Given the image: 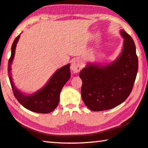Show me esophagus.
I'll return each mask as SVG.
<instances>
[{"instance_id": "esophagus-1", "label": "esophagus", "mask_w": 148, "mask_h": 148, "mask_svg": "<svg viewBox=\"0 0 148 148\" xmlns=\"http://www.w3.org/2000/svg\"><path fill=\"white\" fill-rule=\"evenodd\" d=\"M82 68V65L80 60L79 59H73L71 61V66H70V69L73 71L74 73H78L80 71Z\"/></svg>"}]
</instances>
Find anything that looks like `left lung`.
<instances>
[{
	"label": "left lung",
	"instance_id": "1",
	"mask_svg": "<svg viewBox=\"0 0 148 148\" xmlns=\"http://www.w3.org/2000/svg\"><path fill=\"white\" fill-rule=\"evenodd\" d=\"M123 47L116 59L106 65L88 63L79 72L82 98L91 111L118 106L130 94L136 77L138 60L133 39L123 29Z\"/></svg>",
	"mask_w": 148,
	"mask_h": 148
}]
</instances>
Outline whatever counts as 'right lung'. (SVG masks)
Returning a JSON list of instances; mask_svg holds the SVG:
<instances>
[{"mask_svg":"<svg viewBox=\"0 0 148 148\" xmlns=\"http://www.w3.org/2000/svg\"><path fill=\"white\" fill-rule=\"evenodd\" d=\"M20 34L14 41L11 47V56L8 60V77L12 91L18 102L29 111L38 113H49L54 111L58 104L60 93L63 86L70 78V64H68L57 70L45 85L40 90L32 94H25L18 90L12 78L11 65L15 55L16 45Z\"/></svg>","mask_w":148,"mask_h":148,"instance_id":"add662e5","label":"right lung"}]
</instances>
